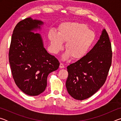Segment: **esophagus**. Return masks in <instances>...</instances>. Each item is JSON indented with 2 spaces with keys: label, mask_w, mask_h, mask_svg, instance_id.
Instances as JSON below:
<instances>
[{
  "label": "esophagus",
  "mask_w": 121,
  "mask_h": 121,
  "mask_svg": "<svg viewBox=\"0 0 121 121\" xmlns=\"http://www.w3.org/2000/svg\"><path fill=\"white\" fill-rule=\"evenodd\" d=\"M59 67H60V68H65V66L62 63H60V66H59Z\"/></svg>",
  "instance_id": "obj_1"
}]
</instances>
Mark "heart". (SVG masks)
<instances>
[{
	"mask_svg": "<svg viewBox=\"0 0 121 121\" xmlns=\"http://www.w3.org/2000/svg\"><path fill=\"white\" fill-rule=\"evenodd\" d=\"M51 50L57 54L63 48V43L67 52L64 58L71 56L74 60H80L89 52L95 40V34L85 24L78 22H64L58 28V33L51 30L48 34Z\"/></svg>",
	"mask_w": 121,
	"mask_h": 121,
	"instance_id": "1",
	"label": "heart"
}]
</instances>
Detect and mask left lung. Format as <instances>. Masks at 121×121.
I'll return each instance as SVG.
<instances>
[{
	"mask_svg": "<svg viewBox=\"0 0 121 121\" xmlns=\"http://www.w3.org/2000/svg\"><path fill=\"white\" fill-rule=\"evenodd\" d=\"M112 50L106 29L83 58L67 67L65 86L73 98L83 100L93 95L104 84L112 65Z\"/></svg>",
	"mask_w": 121,
	"mask_h": 121,
	"instance_id": "1",
	"label": "left lung"
}]
</instances>
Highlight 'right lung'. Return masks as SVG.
<instances>
[{
  "mask_svg": "<svg viewBox=\"0 0 121 121\" xmlns=\"http://www.w3.org/2000/svg\"><path fill=\"white\" fill-rule=\"evenodd\" d=\"M42 21L26 18L14 28L9 59L12 76L18 87L26 95L36 96L45 91L48 74L59 68L60 62L48 53L40 34Z\"/></svg>",
  "mask_w": 121,
  "mask_h": 121,
  "instance_id": "1",
  "label": "right lung"
}]
</instances>
